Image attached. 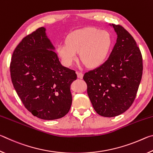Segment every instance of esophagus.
<instances>
[{"label": "esophagus", "instance_id": "1", "mask_svg": "<svg viewBox=\"0 0 153 153\" xmlns=\"http://www.w3.org/2000/svg\"><path fill=\"white\" fill-rule=\"evenodd\" d=\"M77 77H78V78L82 79L83 76H84V75H83V74L81 73V72H77Z\"/></svg>", "mask_w": 153, "mask_h": 153}]
</instances>
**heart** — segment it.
<instances>
[{
	"label": "heart",
	"instance_id": "heart-1",
	"mask_svg": "<svg viewBox=\"0 0 153 153\" xmlns=\"http://www.w3.org/2000/svg\"><path fill=\"white\" fill-rule=\"evenodd\" d=\"M113 38L109 32L96 27L78 30L67 36L66 44L57 48V53L65 65L71 66L77 59L89 67H97L106 61L112 47Z\"/></svg>",
	"mask_w": 153,
	"mask_h": 153
}]
</instances>
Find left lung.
I'll list each match as a JSON object with an SVG mask.
<instances>
[{
	"label": "left lung",
	"mask_w": 153,
	"mask_h": 153,
	"mask_svg": "<svg viewBox=\"0 0 153 153\" xmlns=\"http://www.w3.org/2000/svg\"><path fill=\"white\" fill-rule=\"evenodd\" d=\"M110 25L117 38L109 56L83 77L96 112L106 117L120 115L131 107L143 70L141 52L134 38L121 25Z\"/></svg>",
	"instance_id": "obj_1"
}]
</instances>
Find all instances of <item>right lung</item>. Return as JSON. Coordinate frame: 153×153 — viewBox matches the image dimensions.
<instances>
[{"mask_svg":"<svg viewBox=\"0 0 153 153\" xmlns=\"http://www.w3.org/2000/svg\"><path fill=\"white\" fill-rule=\"evenodd\" d=\"M55 48L40 27L25 36L13 53L10 71L12 83L25 107L42 120L64 117L72 103L74 70L62 65Z\"/></svg>","mask_w":153,"mask_h":153,"instance_id":"1","label":"right lung"}]
</instances>
